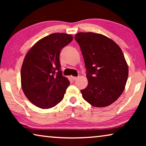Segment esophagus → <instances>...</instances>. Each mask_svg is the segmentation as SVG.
<instances>
[{"mask_svg":"<svg viewBox=\"0 0 146 146\" xmlns=\"http://www.w3.org/2000/svg\"><path fill=\"white\" fill-rule=\"evenodd\" d=\"M71 78H72V80H76L78 78V76H71Z\"/></svg>","mask_w":146,"mask_h":146,"instance_id":"obj_1","label":"esophagus"}]
</instances>
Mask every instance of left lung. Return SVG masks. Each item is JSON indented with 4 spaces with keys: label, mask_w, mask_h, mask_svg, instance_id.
<instances>
[{
    "label": "left lung",
    "mask_w": 146,
    "mask_h": 146,
    "mask_svg": "<svg viewBox=\"0 0 146 146\" xmlns=\"http://www.w3.org/2000/svg\"><path fill=\"white\" fill-rule=\"evenodd\" d=\"M82 51L88 86L80 90L86 101L103 108L117 100L124 90L128 66L122 51L114 41L103 35L80 32L75 35Z\"/></svg>",
    "instance_id": "8db88e82"
}]
</instances>
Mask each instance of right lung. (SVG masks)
I'll return each instance as SVG.
<instances>
[{
    "instance_id": "1",
    "label": "right lung",
    "mask_w": 146,
    "mask_h": 146,
    "mask_svg": "<svg viewBox=\"0 0 146 146\" xmlns=\"http://www.w3.org/2000/svg\"><path fill=\"white\" fill-rule=\"evenodd\" d=\"M73 36L55 33L38 40L27 53L21 68V85L26 97L42 109L53 108L62 100L70 84L62 75L59 56Z\"/></svg>"
}]
</instances>
